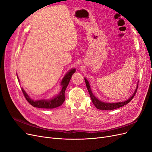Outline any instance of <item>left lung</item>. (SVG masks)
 Returning a JSON list of instances; mask_svg holds the SVG:
<instances>
[{"instance_id": "obj_1", "label": "left lung", "mask_w": 152, "mask_h": 152, "mask_svg": "<svg viewBox=\"0 0 152 152\" xmlns=\"http://www.w3.org/2000/svg\"><path fill=\"white\" fill-rule=\"evenodd\" d=\"M84 80H85V82H86L87 89V90H88V92H89V93L90 96H91V98L92 99V102H93L94 105L98 109L103 110H115L116 108H121V107H123V106L128 104L132 100V99L134 98V96H135V94H136L137 89V86H138L137 84L136 88V89L134 92V93L132 94V95L131 96V97L129 99H127V100L124 101V102H116V103H107V102H102V101L99 100L98 98L96 97V96L93 94V93H92V91H91V89L89 81L87 80L86 79V78H84Z\"/></svg>"}]
</instances>
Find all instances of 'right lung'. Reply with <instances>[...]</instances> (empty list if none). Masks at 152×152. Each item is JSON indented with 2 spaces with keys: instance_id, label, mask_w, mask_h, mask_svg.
<instances>
[{
  "instance_id": "right-lung-1",
  "label": "right lung",
  "mask_w": 152,
  "mask_h": 152,
  "mask_svg": "<svg viewBox=\"0 0 152 152\" xmlns=\"http://www.w3.org/2000/svg\"><path fill=\"white\" fill-rule=\"evenodd\" d=\"M76 72L75 68H72L70 70H69L65 75L64 76L63 79L61 82V89L59 92V94L56 96H53V98L50 99H41L38 100H34L32 99L30 96L28 95L25 91L23 89V87H21V90L23 93L26 99L31 106H33L36 108H54L61 106L63 102L65 100V92L66 89V87L70 82V80L72 78V75ZM18 79V77L17 75ZM20 82V80H19Z\"/></svg>"
}]
</instances>
